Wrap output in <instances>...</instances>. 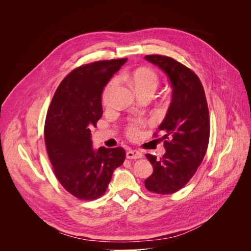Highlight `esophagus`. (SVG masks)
<instances>
[{"label":"esophagus","instance_id":"1","mask_svg":"<svg viewBox=\"0 0 251 251\" xmlns=\"http://www.w3.org/2000/svg\"><path fill=\"white\" fill-rule=\"evenodd\" d=\"M126 155V158L128 159H139L142 157V154L137 150H128Z\"/></svg>","mask_w":251,"mask_h":251}]
</instances>
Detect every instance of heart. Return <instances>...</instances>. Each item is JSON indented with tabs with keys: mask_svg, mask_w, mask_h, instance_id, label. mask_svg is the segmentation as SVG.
<instances>
[{
	"mask_svg": "<svg viewBox=\"0 0 251 251\" xmlns=\"http://www.w3.org/2000/svg\"><path fill=\"white\" fill-rule=\"evenodd\" d=\"M126 79L130 81L135 91H139V90H150L155 92L157 87H158V77L157 75L149 69H138L135 70L132 73H128L126 75ZM118 79L115 77L109 81V83L105 87L103 94H102V102L104 104H108L110 101V96L113 89L117 86ZM130 134L131 135H136L137 134V125L132 126L130 127Z\"/></svg>",
	"mask_w": 251,
	"mask_h": 251,
	"instance_id": "heart-1",
	"label": "heart"
}]
</instances>
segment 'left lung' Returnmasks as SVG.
I'll use <instances>...</instances> for the list:
<instances>
[{
	"label": "left lung",
	"mask_w": 251,
	"mask_h": 251,
	"mask_svg": "<svg viewBox=\"0 0 251 251\" xmlns=\"http://www.w3.org/2000/svg\"><path fill=\"white\" fill-rule=\"evenodd\" d=\"M169 77L172 100L158 130L163 136L165 153L160 158L147 154L154 171L144 181L156 194H173L183 187L199 168L209 140V114L199 77L169 56L146 55Z\"/></svg>",
	"instance_id": "8db88e82"
}]
</instances>
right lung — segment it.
I'll list each match as a JSON object with an SVG mask.
<instances>
[{
	"mask_svg": "<svg viewBox=\"0 0 251 251\" xmlns=\"http://www.w3.org/2000/svg\"><path fill=\"white\" fill-rule=\"evenodd\" d=\"M127 58L100 60L74 69L60 82L45 123V142L59 183L80 200L100 198L124 163L123 148L92 147L91 128L102 116L103 88Z\"/></svg>",
	"mask_w": 251,
	"mask_h": 251,
	"instance_id": "1",
	"label": "right lung"
}]
</instances>
